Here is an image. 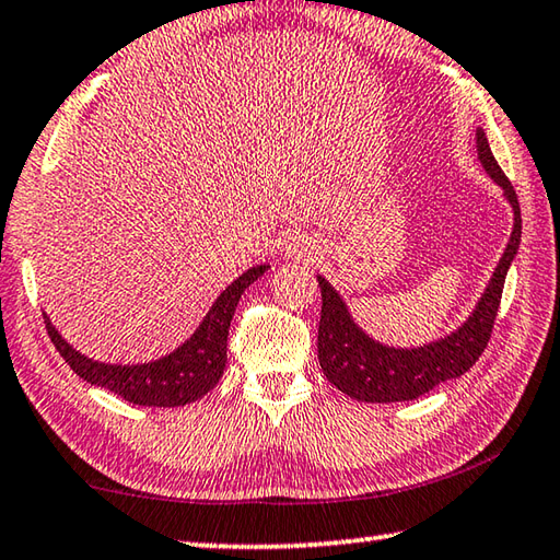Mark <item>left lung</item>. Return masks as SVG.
<instances>
[{"instance_id":"obj_1","label":"left lung","mask_w":560,"mask_h":560,"mask_svg":"<svg viewBox=\"0 0 560 560\" xmlns=\"http://www.w3.org/2000/svg\"><path fill=\"white\" fill-rule=\"evenodd\" d=\"M477 155L487 175L504 189L506 202L514 212V226H511L509 244L494 273H491L485 293L459 328L417 348L385 346L355 324L343 296L318 273L320 301H324L318 324L320 371L340 393L350 395L358 402L417 400L440 383L467 373L485 353L491 328H494L506 271L521 244V210L514 187L491 155L487 132L481 128H477Z\"/></svg>"}]
</instances>
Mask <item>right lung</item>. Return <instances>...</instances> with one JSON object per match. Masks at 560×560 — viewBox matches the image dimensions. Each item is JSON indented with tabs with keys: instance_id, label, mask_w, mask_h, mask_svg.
Masks as SVG:
<instances>
[{
	"instance_id": "obj_1",
	"label": "right lung",
	"mask_w": 560,
	"mask_h": 560,
	"mask_svg": "<svg viewBox=\"0 0 560 560\" xmlns=\"http://www.w3.org/2000/svg\"><path fill=\"white\" fill-rule=\"evenodd\" d=\"M269 271V264H257L246 269L226 287L212 308L207 311L202 324L195 328L185 343H179L173 353H167L148 363L122 365V363H103L75 350L66 340L51 318L44 314L46 330H49L51 343L59 350L61 358L71 365V371L83 381L98 387H106L113 395L122 397L132 405L143 407H179L200 400L212 387L220 383L226 365V336L234 316L236 303L242 293L254 281Z\"/></svg>"
}]
</instances>
